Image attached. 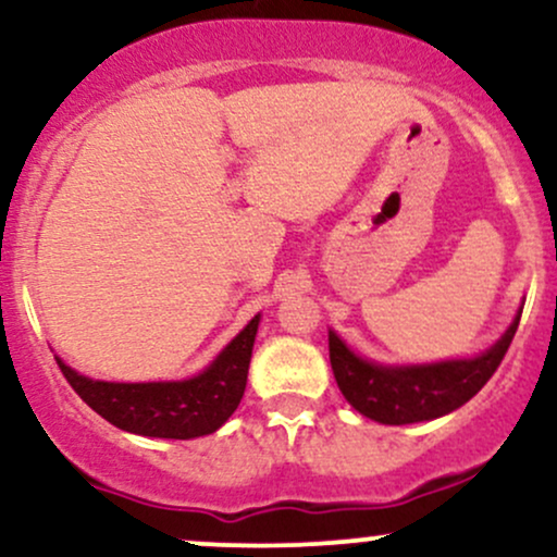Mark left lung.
<instances>
[{
    "label": "left lung",
    "mask_w": 557,
    "mask_h": 557,
    "mask_svg": "<svg viewBox=\"0 0 557 557\" xmlns=\"http://www.w3.org/2000/svg\"><path fill=\"white\" fill-rule=\"evenodd\" d=\"M521 311L505 335L476 359H456L419 367H382L356 356L330 330V363L345 400L380 424H417L461 408L497 372L519 330Z\"/></svg>",
    "instance_id": "1"
}]
</instances>
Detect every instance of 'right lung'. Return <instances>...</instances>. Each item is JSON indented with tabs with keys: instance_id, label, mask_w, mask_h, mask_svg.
Wrapping results in <instances>:
<instances>
[{
	"instance_id": "add662e5",
	"label": "right lung",
	"mask_w": 557,
	"mask_h": 557,
	"mask_svg": "<svg viewBox=\"0 0 557 557\" xmlns=\"http://www.w3.org/2000/svg\"><path fill=\"white\" fill-rule=\"evenodd\" d=\"M259 314L225 345L201 374L181 382L88 380L57 359L70 387L117 430L144 437L190 440L220 430L233 417L246 389Z\"/></svg>"
}]
</instances>
